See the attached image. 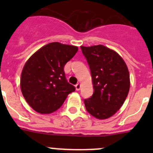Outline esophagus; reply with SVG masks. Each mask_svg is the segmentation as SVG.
<instances>
[{
    "mask_svg": "<svg viewBox=\"0 0 153 153\" xmlns=\"http://www.w3.org/2000/svg\"><path fill=\"white\" fill-rule=\"evenodd\" d=\"M75 87H76V90H80L81 86H80V84H79V83H77V84H76L75 86Z\"/></svg>",
    "mask_w": 153,
    "mask_h": 153,
    "instance_id": "34e87169",
    "label": "esophagus"
}]
</instances>
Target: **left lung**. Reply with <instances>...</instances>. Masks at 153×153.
Here are the masks:
<instances>
[{"label":"left lung","mask_w":153,"mask_h":153,"mask_svg":"<svg viewBox=\"0 0 153 153\" xmlns=\"http://www.w3.org/2000/svg\"><path fill=\"white\" fill-rule=\"evenodd\" d=\"M90 67L93 94L84 100L86 109L100 120L111 117L121 108L129 93L130 81L123 58L103 45L80 47Z\"/></svg>","instance_id":"8db88e82"}]
</instances>
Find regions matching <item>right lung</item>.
Segmentation results:
<instances>
[{
  "instance_id": "right-lung-1",
  "label": "right lung",
  "mask_w": 153,
  "mask_h": 153,
  "mask_svg": "<svg viewBox=\"0 0 153 153\" xmlns=\"http://www.w3.org/2000/svg\"><path fill=\"white\" fill-rule=\"evenodd\" d=\"M77 51L75 46L53 42L41 47L26 62L21 74V92L35 111L42 114L56 111L68 94L75 91L63 68Z\"/></svg>"
}]
</instances>
